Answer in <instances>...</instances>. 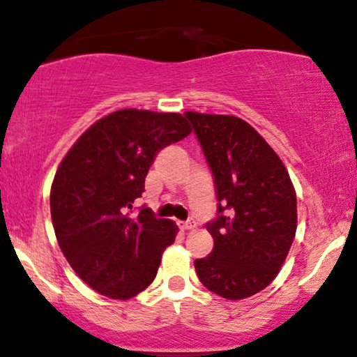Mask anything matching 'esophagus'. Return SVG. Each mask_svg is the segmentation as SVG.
<instances>
[{
    "label": "esophagus",
    "mask_w": 357,
    "mask_h": 357,
    "mask_svg": "<svg viewBox=\"0 0 357 357\" xmlns=\"http://www.w3.org/2000/svg\"><path fill=\"white\" fill-rule=\"evenodd\" d=\"M192 227H195V221H191V220L184 221V223L179 225V228H181V230H191Z\"/></svg>",
    "instance_id": "1"
}]
</instances>
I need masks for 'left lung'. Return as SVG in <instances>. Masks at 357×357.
<instances>
[{"instance_id":"1","label":"left lung","mask_w":357,"mask_h":357,"mask_svg":"<svg viewBox=\"0 0 357 357\" xmlns=\"http://www.w3.org/2000/svg\"><path fill=\"white\" fill-rule=\"evenodd\" d=\"M215 179V247L195 260L202 284L238 301L277 277L297 230V198L284 162L248 122L233 116L184 112Z\"/></svg>"}]
</instances>
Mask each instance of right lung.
I'll list each match as a JSON object with an SVG mask.
<instances>
[{"label":"right lung","mask_w":357,"mask_h":357,"mask_svg":"<svg viewBox=\"0 0 357 357\" xmlns=\"http://www.w3.org/2000/svg\"><path fill=\"white\" fill-rule=\"evenodd\" d=\"M191 134L181 114L122 109L90 126L65 155L50 192L56 240L70 267L110 298L137 296L154 280L178 227L132 204L155 155Z\"/></svg>","instance_id":"1"}]
</instances>
